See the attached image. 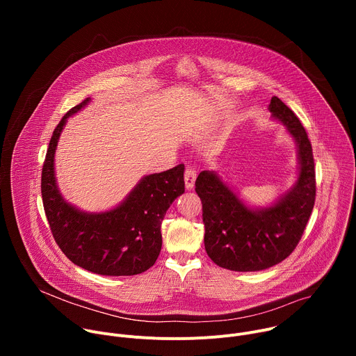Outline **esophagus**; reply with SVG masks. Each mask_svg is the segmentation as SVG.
Segmentation results:
<instances>
[{"instance_id": "34e87169", "label": "esophagus", "mask_w": 356, "mask_h": 356, "mask_svg": "<svg viewBox=\"0 0 356 356\" xmlns=\"http://www.w3.org/2000/svg\"><path fill=\"white\" fill-rule=\"evenodd\" d=\"M195 169L193 166H187L186 172H184V183L187 188H193L194 187V181H195Z\"/></svg>"}]
</instances>
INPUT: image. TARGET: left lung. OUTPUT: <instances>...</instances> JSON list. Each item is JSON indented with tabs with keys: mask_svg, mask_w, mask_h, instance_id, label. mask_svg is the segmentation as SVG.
Instances as JSON below:
<instances>
[{
	"mask_svg": "<svg viewBox=\"0 0 356 356\" xmlns=\"http://www.w3.org/2000/svg\"><path fill=\"white\" fill-rule=\"evenodd\" d=\"M269 111L294 138L300 161L296 184L276 204L261 210L246 207L214 172L202 170L195 180L207 255L235 272L264 270L284 261L301 239L316 201L313 147L306 129L277 97H272Z\"/></svg>",
	"mask_w": 356,
	"mask_h": 356,
	"instance_id": "obj_1",
	"label": "left lung"
}]
</instances>
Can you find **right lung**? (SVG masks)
<instances>
[{
  "label": "right lung",
  "instance_id": "obj_1",
  "mask_svg": "<svg viewBox=\"0 0 356 356\" xmlns=\"http://www.w3.org/2000/svg\"><path fill=\"white\" fill-rule=\"evenodd\" d=\"M90 98L65 114L50 138L42 168V201L52 235L77 266L103 276H132L156 262L161 225L175 198L184 193V165L145 176L117 209L88 214L66 202L55 180V150L67 118Z\"/></svg>",
  "mask_w": 356,
  "mask_h": 356
}]
</instances>
